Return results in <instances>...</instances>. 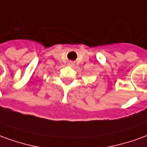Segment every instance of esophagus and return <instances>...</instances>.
I'll return each instance as SVG.
<instances>
[{
  "instance_id": "34e87169",
  "label": "esophagus",
  "mask_w": 147,
  "mask_h": 147,
  "mask_svg": "<svg viewBox=\"0 0 147 147\" xmlns=\"http://www.w3.org/2000/svg\"><path fill=\"white\" fill-rule=\"evenodd\" d=\"M68 64H69L70 66H72V65H73V63H72V62H69V63H68Z\"/></svg>"
}]
</instances>
